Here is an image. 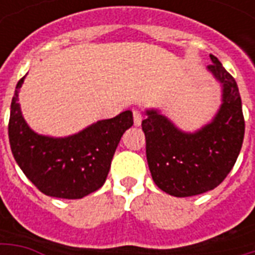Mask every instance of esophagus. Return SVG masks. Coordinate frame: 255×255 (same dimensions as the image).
<instances>
[{"label":"esophagus","instance_id":"obj_1","mask_svg":"<svg viewBox=\"0 0 255 255\" xmlns=\"http://www.w3.org/2000/svg\"><path fill=\"white\" fill-rule=\"evenodd\" d=\"M132 116H133V124H135V126H140V123H142V113H140V111H138V109H133Z\"/></svg>","mask_w":255,"mask_h":255}]
</instances>
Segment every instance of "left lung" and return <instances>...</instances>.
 I'll return each instance as SVG.
<instances>
[{
    "mask_svg": "<svg viewBox=\"0 0 255 255\" xmlns=\"http://www.w3.org/2000/svg\"><path fill=\"white\" fill-rule=\"evenodd\" d=\"M209 71L223 83L214 120L195 133L177 129L165 116L147 111L142 122L146 157L154 183L173 197H192L223 183L235 165L245 136V117L235 79L210 54Z\"/></svg>",
    "mask_w": 255,
    "mask_h": 255,
    "instance_id": "left-lung-1",
    "label": "left lung"
}]
</instances>
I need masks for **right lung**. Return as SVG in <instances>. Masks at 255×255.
Listing matches in <instances>:
<instances>
[{
  "mask_svg": "<svg viewBox=\"0 0 255 255\" xmlns=\"http://www.w3.org/2000/svg\"><path fill=\"white\" fill-rule=\"evenodd\" d=\"M14 90L8 133L14 160L30 182L45 195L79 199L104 186L123 133L133 124L132 112L97 122L68 138H49L31 129L21 116Z\"/></svg>",
  "mask_w": 255,
  "mask_h": 255,
  "instance_id": "obj_1",
  "label": "right lung"
}]
</instances>
